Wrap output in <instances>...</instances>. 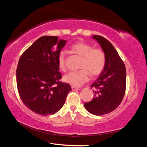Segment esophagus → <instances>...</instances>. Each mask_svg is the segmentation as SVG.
Listing matches in <instances>:
<instances>
[{
  "mask_svg": "<svg viewBox=\"0 0 147 147\" xmlns=\"http://www.w3.org/2000/svg\"><path fill=\"white\" fill-rule=\"evenodd\" d=\"M71 89H72V90H73V91L80 90L79 88H76V87H74V86H71Z\"/></svg>",
  "mask_w": 147,
  "mask_h": 147,
  "instance_id": "34e87169",
  "label": "esophagus"
}]
</instances>
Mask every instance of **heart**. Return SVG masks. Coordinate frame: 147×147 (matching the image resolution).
Returning a JSON list of instances; mask_svg holds the SVG:
<instances>
[{"label":"heart","mask_w":147,"mask_h":147,"mask_svg":"<svg viewBox=\"0 0 147 147\" xmlns=\"http://www.w3.org/2000/svg\"><path fill=\"white\" fill-rule=\"evenodd\" d=\"M71 50L74 53L82 56L78 71H71L63 76L65 82L72 86L79 87L89 80V74L93 77L97 76L105 68L106 56L100 48H93L91 44L84 41H78L73 43ZM58 67L62 71L66 70L65 54L59 52L57 58Z\"/></svg>","instance_id":"obj_1"}]
</instances>
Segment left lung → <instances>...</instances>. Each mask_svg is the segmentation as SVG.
<instances>
[{
	"instance_id": "8db88e82",
	"label": "left lung",
	"mask_w": 147,
	"mask_h": 147,
	"mask_svg": "<svg viewBox=\"0 0 147 147\" xmlns=\"http://www.w3.org/2000/svg\"><path fill=\"white\" fill-rule=\"evenodd\" d=\"M106 54L105 68L91 85L94 97L84 104L89 113L102 115L113 111L120 105L125 94L126 71L124 62L110 42L100 36H94Z\"/></svg>"
}]
</instances>
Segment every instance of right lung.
I'll list each match as a JSON object with an SVG mask.
<instances>
[{"mask_svg": "<svg viewBox=\"0 0 147 147\" xmlns=\"http://www.w3.org/2000/svg\"><path fill=\"white\" fill-rule=\"evenodd\" d=\"M66 41L57 36H42L20 57L17 86L24 105L41 115H53L63 107L69 84L60 82L57 58Z\"/></svg>", "mask_w": 147, "mask_h": 147, "instance_id": "right-lung-1", "label": "right lung"}]
</instances>
